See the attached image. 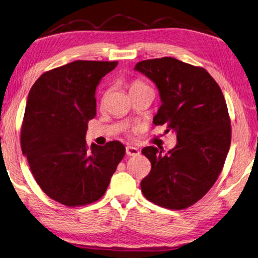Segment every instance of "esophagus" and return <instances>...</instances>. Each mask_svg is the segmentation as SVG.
Returning a JSON list of instances; mask_svg holds the SVG:
<instances>
[{"instance_id": "1", "label": "esophagus", "mask_w": 258, "mask_h": 258, "mask_svg": "<svg viewBox=\"0 0 258 258\" xmlns=\"http://www.w3.org/2000/svg\"><path fill=\"white\" fill-rule=\"evenodd\" d=\"M126 154H127V156H130V157L131 156L135 157V156H139L140 151H139L138 148L133 147V145H127V147H126Z\"/></svg>"}]
</instances>
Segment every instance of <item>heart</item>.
Wrapping results in <instances>:
<instances>
[{"label": "heart", "mask_w": 258, "mask_h": 258, "mask_svg": "<svg viewBox=\"0 0 258 258\" xmlns=\"http://www.w3.org/2000/svg\"><path fill=\"white\" fill-rule=\"evenodd\" d=\"M143 88H148V84L143 82L142 80H140V79H134V80L131 81L128 84L130 92H133L135 90H140V89H143Z\"/></svg>", "instance_id": "obj_1"}]
</instances>
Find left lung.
Instances as JSON below:
<instances>
[{
	"instance_id": "obj_1",
	"label": "left lung",
	"mask_w": 258,
	"mask_h": 258,
	"mask_svg": "<svg viewBox=\"0 0 258 258\" xmlns=\"http://www.w3.org/2000/svg\"><path fill=\"white\" fill-rule=\"evenodd\" d=\"M156 83L162 104L154 125L177 133V145L163 154L147 147L151 171L141 181L144 198L159 207L184 210L211 189L223 169L231 143V121L219 84L207 70L174 57L135 65Z\"/></svg>"
}]
</instances>
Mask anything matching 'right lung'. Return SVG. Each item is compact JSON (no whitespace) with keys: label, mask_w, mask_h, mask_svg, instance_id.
<instances>
[{"label":"right lung","mask_w":258,"mask_h":258,"mask_svg":"<svg viewBox=\"0 0 258 258\" xmlns=\"http://www.w3.org/2000/svg\"><path fill=\"white\" fill-rule=\"evenodd\" d=\"M117 60H74L45 72L28 96L20 134L35 180L67 207L97 202L125 156L119 141L87 145L88 120L96 116V88Z\"/></svg>","instance_id":"add662e5"}]
</instances>
